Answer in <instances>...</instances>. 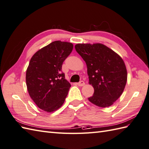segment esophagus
Here are the masks:
<instances>
[{
    "label": "esophagus",
    "instance_id": "esophagus-1",
    "mask_svg": "<svg viewBox=\"0 0 149 149\" xmlns=\"http://www.w3.org/2000/svg\"><path fill=\"white\" fill-rule=\"evenodd\" d=\"M77 85H78L79 86H83L85 85V82H84V81H80V82L77 83Z\"/></svg>",
    "mask_w": 149,
    "mask_h": 149
}]
</instances>
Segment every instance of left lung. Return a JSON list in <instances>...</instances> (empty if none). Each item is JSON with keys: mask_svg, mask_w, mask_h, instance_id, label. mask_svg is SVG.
I'll return each instance as SVG.
<instances>
[{"mask_svg": "<svg viewBox=\"0 0 149 149\" xmlns=\"http://www.w3.org/2000/svg\"><path fill=\"white\" fill-rule=\"evenodd\" d=\"M75 48L86 62L89 84L94 88L89 101L103 108L111 106L122 95L127 82L122 58L100 43L77 44Z\"/></svg>", "mask_w": 149, "mask_h": 149, "instance_id": "obj_1", "label": "left lung"}]
</instances>
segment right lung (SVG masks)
I'll return each mask as SVG.
<instances>
[{
  "label": "right lung",
  "mask_w": 149,
  "mask_h": 149,
  "mask_svg": "<svg viewBox=\"0 0 149 149\" xmlns=\"http://www.w3.org/2000/svg\"><path fill=\"white\" fill-rule=\"evenodd\" d=\"M73 44L56 40L37 51L26 69V83L30 98L39 109L56 111L63 104L71 85L61 72L63 62Z\"/></svg>",
  "instance_id": "obj_1"
}]
</instances>
